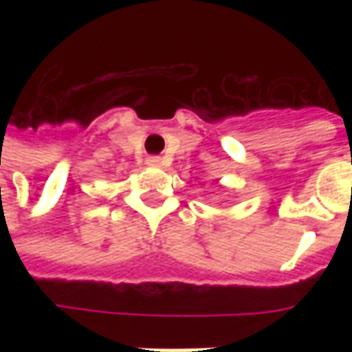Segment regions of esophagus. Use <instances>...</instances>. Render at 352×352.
<instances>
[{
    "label": "esophagus",
    "instance_id": "1",
    "mask_svg": "<svg viewBox=\"0 0 352 352\" xmlns=\"http://www.w3.org/2000/svg\"><path fill=\"white\" fill-rule=\"evenodd\" d=\"M146 164H151V166H160V164H162V158H160V156H148V158H146Z\"/></svg>",
    "mask_w": 352,
    "mask_h": 352
}]
</instances>
